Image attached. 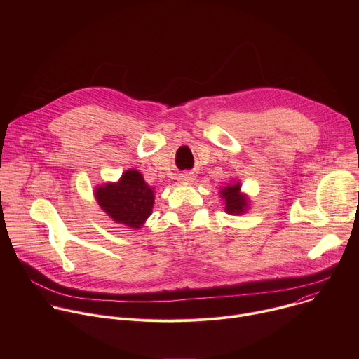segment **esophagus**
Returning <instances> with one entry per match:
<instances>
[{"instance_id":"esophagus-1","label":"esophagus","mask_w":359,"mask_h":359,"mask_svg":"<svg viewBox=\"0 0 359 359\" xmlns=\"http://www.w3.org/2000/svg\"><path fill=\"white\" fill-rule=\"evenodd\" d=\"M179 180H180L182 183H189V182L193 180V176H191L190 173H184V175H180V176H179Z\"/></svg>"}]
</instances>
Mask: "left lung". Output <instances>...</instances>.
<instances>
[{"mask_svg": "<svg viewBox=\"0 0 359 359\" xmlns=\"http://www.w3.org/2000/svg\"><path fill=\"white\" fill-rule=\"evenodd\" d=\"M240 182L227 184L220 190V196L224 200V210L229 215H243L248 208V198L240 191Z\"/></svg>", "mask_w": 359, "mask_h": 359, "instance_id": "obj_1", "label": "left lung"}]
</instances>
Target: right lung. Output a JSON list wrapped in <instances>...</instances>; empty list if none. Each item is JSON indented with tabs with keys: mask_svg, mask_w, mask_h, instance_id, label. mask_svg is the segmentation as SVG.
<instances>
[{
	"mask_svg": "<svg viewBox=\"0 0 359 359\" xmlns=\"http://www.w3.org/2000/svg\"><path fill=\"white\" fill-rule=\"evenodd\" d=\"M95 198L115 223L140 229L151 215L155 191L135 170H126L115 183L96 186Z\"/></svg>",
	"mask_w": 359,
	"mask_h": 359,
	"instance_id": "right-lung-1",
	"label": "right lung"
}]
</instances>
